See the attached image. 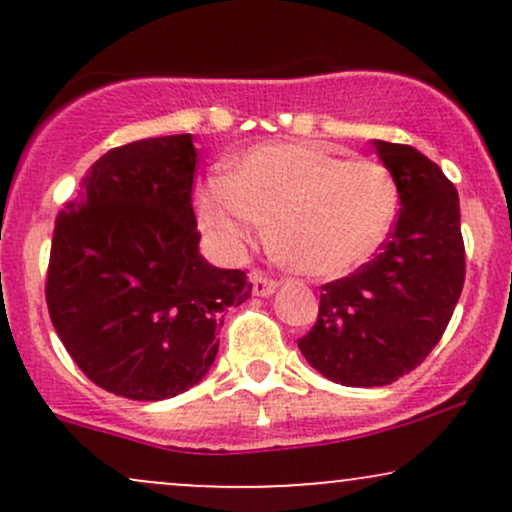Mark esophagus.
I'll return each instance as SVG.
<instances>
[{"label":"esophagus","mask_w":512,"mask_h":512,"mask_svg":"<svg viewBox=\"0 0 512 512\" xmlns=\"http://www.w3.org/2000/svg\"><path fill=\"white\" fill-rule=\"evenodd\" d=\"M276 286L279 284H276L274 279H267V276L260 272L252 274V293H255V296H260V298L272 296V293L276 291Z\"/></svg>","instance_id":"34e87169"}]
</instances>
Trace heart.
<instances>
[{
    "mask_svg": "<svg viewBox=\"0 0 512 512\" xmlns=\"http://www.w3.org/2000/svg\"><path fill=\"white\" fill-rule=\"evenodd\" d=\"M397 204L380 163L342 161L313 142L255 146L197 192L199 221L221 250L240 255L269 221L276 255L308 276H339L366 262L390 233Z\"/></svg>",
    "mask_w": 512,
    "mask_h": 512,
    "instance_id": "heart-1",
    "label": "heart"
}]
</instances>
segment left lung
<instances>
[{"label": "left lung", "instance_id": "1", "mask_svg": "<svg viewBox=\"0 0 512 512\" xmlns=\"http://www.w3.org/2000/svg\"><path fill=\"white\" fill-rule=\"evenodd\" d=\"M373 146L402 204L395 231L373 262L322 286L315 327L298 339L305 361L346 387L390 385L421 366L464 284L455 185L414 146Z\"/></svg>", "mask_w": 512, "mask_h": 512}]
</instances>
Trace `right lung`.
<instances>
[{
    "label": "right lung",
    "mask_w": 512,
    "mask_h": 512,
    "mask_svg": "<svg viewBox=\"0 0 512 512\" xmlns=\"http://www.w3.org/2000/svg\"><path fill=\"white\" fill-rule=\"evenodd\" d=\"M192 134L117 146L88 168L55 221L50 320L88 378L158 402L209 373L231 305L250 298L240 269L199 255Z\"/></svg>",
    "instance_id": "add662e5"
}]
</instances>
